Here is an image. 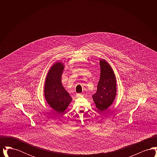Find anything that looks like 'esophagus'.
Returning <instances> with one entry per match:
<instances>
[{
    "instance_id": "1",
    "label": "esophagus",
    "mask_w": 157,
    "mask_h": 157,
    "mask_svg": "<svg viewBox=\"0 0 157 157\" xmlns=\"http://www.w3.org/2000/svg\"><path fill=\"white\" fill-rule=\"evenodd\" d=\"M81 96H82V95L81 94H76V97L79 98L80 97H81Z\"/></svg>"
}]
</instances>
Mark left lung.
<instances>
[{
	"label": "left lung",
	"mask_w": 157,
	"mask_h": 157,
	"mask_svg": "<svg viewBox=\"0 0 157 157\" xmlns=\"http://www.w3.org/2000/svg\"><path fill=\"white\" fill-rule=\"evenodd\" d=\"M101 74L97 91L92 95L98 109L104 111L112 105L117 95V80L111 65L104 59H100Z\"/></svg>",
	"instance_id": "left-lung-1"
}]
</instances>
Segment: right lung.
Instances as JSON below:
<instances>
[{"instance_id": "add662e5", "label": "right lung", "mask_w": 157, "mask_h": 157, "mask_svg": "<svg viewBox=\"0 0 157 157\" xmlns=\"http://www.w3.org/2000/svg\"><path fill=\"white\" fill-rule=\"evenodd\" d=\"M64 65L60 62L53 64L45 79L44 95L47 103L57 112H63L72 99L62 85Z\"/></svg>"}]
</instances>
